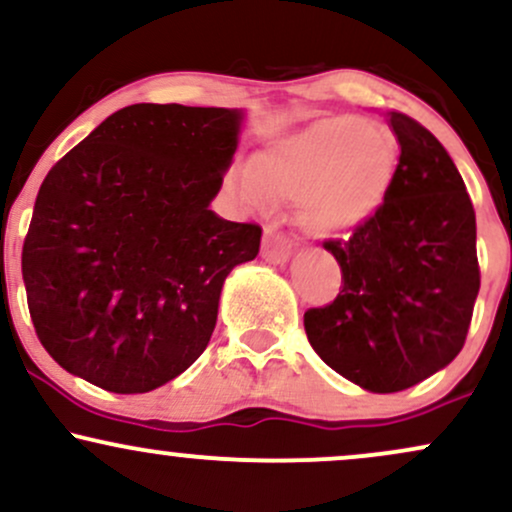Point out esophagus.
Wrapping results in <instances>:
<instances>
[{
  "instance_id": "esophagus-1",
  "label": "esophagus",
  "mask_w": 512,
  "mask_h": 512,
  "mask_svg": "<svg viewBox=\"0 0 512 512\" xmlns=\"http://www.w3.org/2000/svg\"><path fill=\"white\" fill-rule=\"evenodd\" d=\"M262 257L272 264H286L291 260V243L269 228L262 240Z\"/></svg>"
}]
</instances>
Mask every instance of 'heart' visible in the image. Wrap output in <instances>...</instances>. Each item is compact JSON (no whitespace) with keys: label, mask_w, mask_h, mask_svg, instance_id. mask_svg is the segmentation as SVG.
<instances>
[{"label":"heart","mask_w":512,"mask_h":512,"mask_svg":"<svg viewBox=\"0 0 512 512\" xmlns=\"http://www.w3.org/2000/svg\"><path fill=\"white\" fill-rule=\"evenodd\" d=\"M395 146L370 122L334 117L286 134L233 170L228 190L248 209H267L272 197L296 199L305 233L337 238L363 228L390 197Z\"/></svg>","instance_id":"obj_1"}]
</instances>
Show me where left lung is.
<instances>
[{
  "label": "left lung",
  "instance_id": "1",
  "mask_svg": "<svg viewBox=\"0 0 512 512\" xmlns=\"http://www.w3.org/2000/svg\"><path fill=\"white\" fill-rule=\"evenodd\" d=\"M385 120L399 144L390 197L354 236L325 243L344 289L303 320L322 361L375 395L455 361L479 293L477 216L460 170L419 122Z\"/></svg>",
  "mask_w": 512,
  "mask_h": 512
}]
</instances>
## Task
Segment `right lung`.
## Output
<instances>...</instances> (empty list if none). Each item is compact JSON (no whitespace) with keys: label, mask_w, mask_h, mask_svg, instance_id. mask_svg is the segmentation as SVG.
<instances>
[{"label":"right lung","mask_w":512,"mask_h":512,"mask_svg":"<svg viewBox=\"0 0 512 512\" xmlns=\"http://www.w3.org/2000/svg\"><path fill=\"white\" fill-rule=\"evenodd\" d=\"M243 108L134 103L40 185L21 272L40 344L117 395L178 378L207 349L226 276L262 228L211 211Z\"/></svg>","instance_id":"add662e5"}]
</instances>
